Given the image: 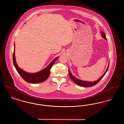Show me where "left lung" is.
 <instances>
[{"label": "left lung", "mask_w": 124, "mask_h": 124, "mask_svg": "<svg viewBox=\"0 0 124 124\" xmlns=\"http://www.w3.org/2000/svg\"><path fill=\"white\" fill-rule=\"evenodd\" d=\"M101 35L102 36V37L105 39L106 40H107V39H106V37L105 35V34L101 31ZM109 64H108V65L107 66V69H106V71L105 72V73L103 74V75L100 77L98 79H97V80H95L94 81H84V80H82L81 79H79L78 78H77L73 76L71 73L70 70L69 69L68 70V71H69V75L70 76V77L71 78V80L72 81H73L77 85H79V86H83V87H91V86H94L95 85H96L97 84H98V83L99 82V81H100V80L103 78V77L105 76V75L106 74V72L108 69V67H109Z\"/></svg>", "instance_id": "left-lung-1"}]
</instances>
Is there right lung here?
I'll return each mask as SVG.
<instances>
[{"instance_id": "right-lung-1", "label": "right lung", "mask_w": 124, "mask_h": 124, "mask_svg": "<svg viewBox=\"0 0 124 124\" xmlns=\"http://www.w3.org/2000/svg\"><path fill=\"white\" fill-rule=\"evenodd\" d=\"M15 44L14 47V52L13 54V62L14 66L17 71L19 74L24 79L25 81L29 83L36 84L45 81L47 79V78L49 76L50 70L53 66L55 61L58 59L59 57L56 58L55 59L50 63V64L43 69L41 71L36 73H29L23 70L22 69L18 67L15 58Z\"/></svg>"}]
</instances>
